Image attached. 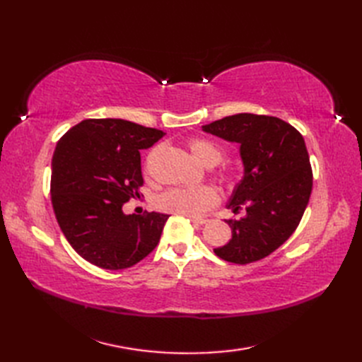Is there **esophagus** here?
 I'll use <instances>...</instances> for the list:
<instances>
[{
	"label": "esophagus",
	"mask_w": 362,
	"mask_h": 362,
	"mask_svg": "<svg viewBox=\"0 0 362 362\" xmlns=\"http://www.w3.org/2000/svg\"><path fill=\"white\" fill-rule=\"evenodd\" d=\"M190 221H192L193 223H196V225H204V223L208 222L206 218H202V217H190Z\"/></svg>",
	"instance_id": "1"
}]
</instances>
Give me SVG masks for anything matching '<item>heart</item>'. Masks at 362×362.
<instances>
[{"instance_id": "1", "label": "heart", "mask_w": 362, "mask_h": 362, "mask_svg": "<svg viewBox=\"0 0 362 362\" xmlns=\"http://www.w3.org/2000/svg\"><path fill=\"white\" fill-rule=\"evenodd\" d=\"M189 146L193 157L206 168L217 166L225 156L223 148L211 139L194 137L190 140ZM217 202L218 196L210 185L175 187L163 193L158 199V205L163 210L184 216H201Z\"/></svg>"}]
</instances>
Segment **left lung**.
<instances>
[{
  "mask_svg": "<svg viewBox=\"0 0 362 362\" xmlns=\"http://www.w3.org/2000/svg\"><path fill=\"white\" fill-rule=\"evenodd\" d=\"M205 133L240 145L245 175L228 208L233 238L214 254L234 264L266 258L296 231L313 190V170L302 134L279 117L240 113L204 125Z\"/></svg>",
  "mask_w": 362,
  "mask_h": 362,
  "instance_id": "obj_1",
  "label": "left lung"
}]
</instances>
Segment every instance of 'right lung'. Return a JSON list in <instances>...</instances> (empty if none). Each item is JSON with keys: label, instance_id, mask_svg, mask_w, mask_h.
Returning <instances> with one entry per match:
<instances>
[{"label": "right lung", "instance_id": "obj_1", "mask_svg": "<svg viewBox=\"0 0 362 362\" xmlns=\"http://www.w3.org/2000/svg\"><path fill=\"white\" fill-rule=\"evenodd\" d=\"M164 136L124 119H86L57 141L52 156L51 201L62 233L93 266L128 269L160 242L169 214H125L144 185L140 149Z\"/></svg>", "mask_w": 362, "mask_h": 362}]
</instances>
